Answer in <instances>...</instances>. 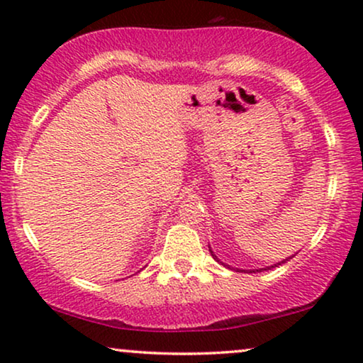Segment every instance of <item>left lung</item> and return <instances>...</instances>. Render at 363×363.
Wrapping results in <instances>:
<instances>
[{
    "mask_svg": "<svg viewBox=\"0 0 363 363\" xmlns=\"http://www.w3.org/2000/svg\"><path fill=\"white\" fill-rule=\"evenodd\" d=\"M208 247H210V246H208ZM210 252H211V256H213V259H216L218 262H221L220 261V257H218L216 255H215V252H213L211 251V247H210ZM296 255H292V256H289V257H286V259H282V261H279V262H276V264L274 266H267V267H261V269H250V271H246V272H261V271H267V269H272V267H277V266H281V264H284V262L286 261H289V259H292V257H294ZM221 264L223 266H226V267H230V269H233V267L230 266V264H225V262H221ZM238 272H242V271H245V269H236Z\"/></svg>",
    "mask_w": 363,
    "mask_h": 363,
    "instance_id": "left-lung-1",
    "label": "left lung"
}]
</instances>
